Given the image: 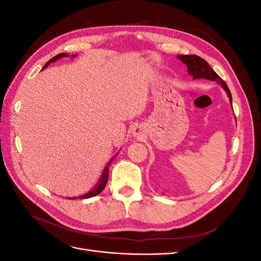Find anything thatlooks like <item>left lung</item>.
I'll return each instance as SVG.
<instances>
[{
	"instance_id": "left-lung-1",
	"label": "left lung",
	"mask_w": 261,
	"mask_h": 261,
	"mask_svg": "<svg viewBox=\"0 0 261 261\" xmlns=\"http://www.w3.org/2000/svg\"><path fill=\"white\" fill-rule=\"evenodd\" d=\"M177 58L186 64L188 74H191L194 80H198V78H206V80L218 82L221 86L223 87V89L226 91L228 98H230V102L232 106V96L231 91L228 89L227 85L225 82L221 78L215 70H213L210 65L198 55H177Z\"/></svg>"
}]
</instances>
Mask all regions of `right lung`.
Listing matches in <instances>:
<instances>
[{"label": "right lung", "mask_w": 261, "mask_h": 261, "mask_svg": "<svg viewBox=\"0 0 261 261\" xmlns=\"http://www.w3.org/2000/svg\"><path fill=\"white\" fill-rule=\"evenodd\" d=\"M64 57H68V55L65 54V53H60V54H58V55H55V57L52 58L49 62L45 63V65L43 66V68H45L46 66H48V65L50 64V63H52V62H54V61H57V60H59V59H61V58H64ZM72 57H75V55H72ZM43 68H42V69H43ZM114 158H115V156H114ZM114 158H112V159L110 160V162L107 164V167L105 168L103 173H102V175H101V177H100V179H99V181H98V185H97L96 187H94L91 192L87 193V194H85V195H82V196L78 197V198H85V199H86V198H90V197L97 196V195H99L102 191H103L106 185H107V183H108L110 164H111V162L114 160ZM68 199H74V197H73V198H72V197H70V198H68Z\"/></svg>", "instance_id": "add662e5"}]
</instances>
